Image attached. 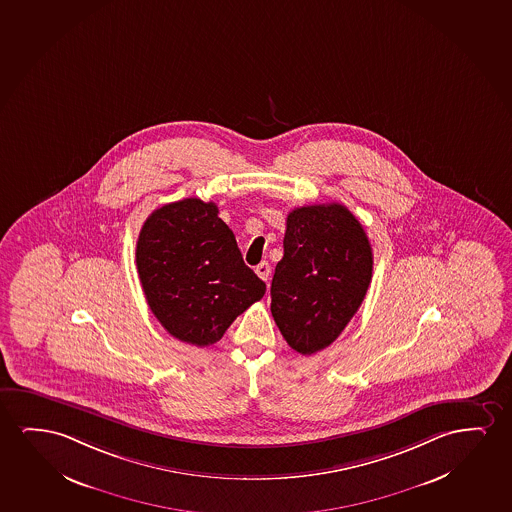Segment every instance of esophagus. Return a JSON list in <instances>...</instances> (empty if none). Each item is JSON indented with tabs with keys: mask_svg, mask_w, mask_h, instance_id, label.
Masks as SVG:
<instances>
[{
	"mask_svg": "<svg viewBox=\"0 0 512 512\" xmlns=\"http://www.w3.org/2000/svg\"><path fill=\"white\" fill-rule=\"evenodd\" d=\"M256 274L260 275V279H263V281L270 279V265L267 261H261L260 265L256 267Z\"/></svg>",
	"mask_w": 512,
	"mask_h": 512,
	"instance_id": "obj_1",
	"label": "esophagus"
}]
</instances>
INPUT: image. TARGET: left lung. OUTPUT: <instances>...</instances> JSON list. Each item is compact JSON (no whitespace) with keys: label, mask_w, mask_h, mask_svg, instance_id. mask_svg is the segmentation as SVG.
<instances>
[{"label":"left lung","mask_w":512,"mask_h":512,"mask_svg":"<svg viewBox=\"0 0 512 512\" xmlns=\"http://www.w3.org/2000/svg\"><path fill=\"white\" fill-rule=\"evenodd\" d=\"M372 265L367 233L344 205L289 212L270 310L291 349L314 354L344 332L367 295Z\"/></svg>","instance_id":"8db88e82"}]
</instances>
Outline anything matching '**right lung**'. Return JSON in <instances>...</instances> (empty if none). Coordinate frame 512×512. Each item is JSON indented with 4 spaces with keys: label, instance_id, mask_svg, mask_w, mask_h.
Segmentation results:
<instances>
[{
    "label": "right lung",
    "instance_id": "right-lung-1",
    "mask_svg": "<svg viewBox=\"0 0 512 512\" xmlns=\"http://www.w3.org/2000/svg\"><path fill=\"white\" fill-rule=\"evenodd\" d=\"M216 203L186 198L156 209L137 240L145 300L161 326L193 346L216 344L267 291L242 260Z\"/></svg>",
    "mask_w": 512,
    "mask_h": 512
}]
</instances>
